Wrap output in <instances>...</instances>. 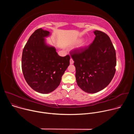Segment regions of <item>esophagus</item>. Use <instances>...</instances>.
<instances>
[{
    "instance_id": "obj_1",
    "label": "esophagus",
    "mask_w": 134,
    "mask_h": 134,
    "mask_svg": "<svg viewBox=\"0 0 134 134\" xmlns=\"http://www.w3.org/2000/svg\"><path fill=\"white\" fill-rule=\"evenodd\" d=\"M73 63H74V60H72V58H70V64H72Z\"/></svg>"
}]
</instances>
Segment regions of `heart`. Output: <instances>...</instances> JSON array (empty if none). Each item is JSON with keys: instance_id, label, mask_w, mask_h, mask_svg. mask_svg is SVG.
<instances>
[{"instance_id": "obj_1", "label": "heart", "mask_w": 134, "mask_h": 134, "mask_svg": "<svg viewBox=\"0 0 134 134\" xmlns=\"http://www.w3.org/2000/svg\"><path fill=\"white\" fill-rule=\"evenodd\" d=\"M86 46V43H83L82 44H81L79 47H78V49L79 50H81V49H83Z\"/></svg>"}]
</instances>
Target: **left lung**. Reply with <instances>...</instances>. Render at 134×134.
Wrapping results in <instances>:
<instances>
[{"mask_svg": "<svg viewBox=\"0 0 134 134\" xmlns=\"http://www.w3.org/2000/svg\"><path fill=\"white\" fill-rule=\"evenodd\" d=\"M87 47L70 52L76 68L78 86L84 92L95 93L106 87L116 72V51L109 36L100 31Z\"/></svg>", "mask_w": 134, "mask_h": 134, "instance_id": "left-lung-1", "label": "left lung"}]
</instances>
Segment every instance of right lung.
<instances>
[{"label":"right lung","mask_w":134,"mask_h":134,"mask_svg":"<svg viewBox=\"0 0 134 134\" xmlns=\"http://www.w3.org/2000/svg\"><path fill=\"white\" fill-rule=\"evenodd\" d=\"M50 33L41 28L30 36L22 53V69L29 85L34 91L48 94L57 88L69 65V55L61 57L54 47L47 44Z\"/></svg>","instance_id":"right-lung-1"}]
</instances>
